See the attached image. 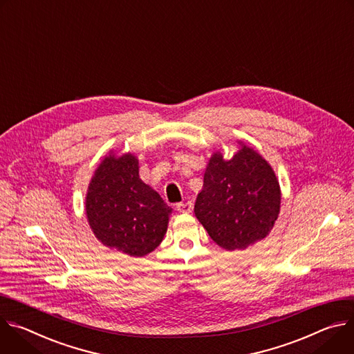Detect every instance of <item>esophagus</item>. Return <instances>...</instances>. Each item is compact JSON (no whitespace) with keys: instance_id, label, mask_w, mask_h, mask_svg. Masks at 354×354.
Instances as JSON below:
<instances>
[{"instance_id":"esophagus-1","label":"esophagus","mask_w":354,"mask_h":354,"mask_svg":"<svg viewBox=\"0 0 354 354\" xmlns=\"http://www.w3.org/2000/svg\"><path fill=\"white\" fill-rule=\"evenodd\" d=\"M176 209L181 214H188L192 211V203L191 201H187V203H178L176 204Z\"/></svg>"}]
</instances>
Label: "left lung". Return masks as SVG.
Here are the masks:
<instances>
[{
    "label": "left lung",
    "mask_w": 354,
    "mask_h": 354,
    "mask_svg": "<svg viewBox=\"0 0 354 354\" xmlns=\"http://www.w3.org/2000/svg\"><path fill=\"white\" fill-rule=\"evenodd\" d=\"M225 160L212 154L194 212L211 239L226 250H245L264 239L280 214L281 191L271 166L252 147Z\"/></svg>",
    "instance_id": "left-lung-1"
}]
</instances>
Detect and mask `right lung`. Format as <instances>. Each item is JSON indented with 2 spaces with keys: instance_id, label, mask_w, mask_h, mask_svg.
Here are the masks:
<instances>
[{
  "instance_id": "1",
  "label": "right lung",
  "mask_w": 354,
  "mask_h": 354,
  "mask_svg": "<svg viewBox=\"0 0 354 354\" xmlns=\"http://www.w3.org/2000/svg\"><path fill=\"white\" fill-rule=\"evenodd\" d=\"M86 214L102 245L142 257L162 243L171 208L140 180L133 154L111 153L90 181Z\"/></svg>"
}]
</instances>
